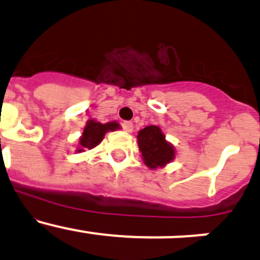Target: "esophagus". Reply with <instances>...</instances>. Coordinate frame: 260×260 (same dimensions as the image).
Here are the masks:
<instances>
[{
    "instance_id": "34e87169",
    "label": "esophagus",
    "mask_w": 260,
    "mask_h": 260,
    "mask_svg": "<svg viewBox=\"0 0 260 260\" xmlns=\"http://www.w3.org/2000/svg\"><path fill=\"white\" fill-rule=\"evenodd\" d=\"M122 129L124 131V132H132L133 131V123L132 122H123L122 123Z\"/></svg>"
}]
</instances>
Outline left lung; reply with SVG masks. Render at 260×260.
Listing matches in <instances>:
<instances>
[{
	"mask_svg": "<svg viewBox=\"0 0 260 260\" xmlns=\"http://www.w3.org/2000/svg\"><path fill=\"white\" fill-rule=\"evenodd\" d=\"M137 140L145 164L151 169L165 166L174 158V147L166 142L161 129L156 125H149L141 131Z\"/></svg>",
	"mask_w": 260,
	"mask_h": 260,
	"instance_id": "1",
	"label": "left lung"
}]
</instances>
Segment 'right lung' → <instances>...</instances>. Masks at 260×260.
<instances>
[{
	"label": "right lung",
	"mask_w": 260,
	"mask_h": 260,
	"mask_svg": "<svg viewBox=\"0 0 260 260\" xmlns=\"http://www.w3.org/2000/svg\"><path fill=\"white\" fill-rule=\"evenodd\" d=\"M119 128V124L115 122L112 123H106V124H102L101 122H94V120H89L88 124H86L85 129H84L83 136L80 138V146L81 148L79 151H84V149H90L93 147L102 142L104 135H106L108 131H114Z\"/></svg>",
	"instance_id": "right-lung-1"
}]
</instances>
